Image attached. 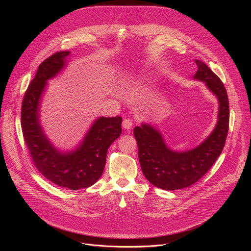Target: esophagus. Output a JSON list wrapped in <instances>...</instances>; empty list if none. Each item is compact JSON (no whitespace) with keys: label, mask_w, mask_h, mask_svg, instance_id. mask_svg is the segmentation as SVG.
Here are the masks:
<instances>
[{"label":"esophagus","mask_w":251,"mask_h":251,"mask_svg":"<svg viewBox=\"0 0 251 251\" xmlns=\"http://www.w3.org/2000/svg\"><path fill=\"white\" fill-rule=\"evenodd\" d=\"M122 126H123V128H124V129L129 130V129H131V128H132V126H133V122H132V120H130V119H124V120H123V122H122Z\"/></svg>","instance_id":"obj_1"}]
</instances>
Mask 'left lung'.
Listing matches in <instances>:
<instances>
[{"label": "left lung", "mask_w": 251, "mask_h": 251, "mask_svg": "<svg viewBox=\"0 0 251 251\" xmlns=\"http://www.w3.org/2000/svg\"><path fill=\"white\" fill-rule=\"evenodd\" d=\"M195 79L205 83L219 100V120L211 134L195 149L176 152L168 148L162 134L149 124L134 128L142 172L155 187L167 191L192 186L220 157L228 132L229 105L226 87L220 77L202 61L196 59Z\"/></svg>", "instance_id": "obj_1"}]
</instances>
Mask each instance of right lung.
Here are the masks:
<instances>
[{"instance_id":"1","label":"right lung","mask_w":251,"mask_h":251,"mask_svg":"<svg viewBox=\"0 0 251 251\" xmlns=\"http://www.w3.org/2000/svg\"><path fill=\"white\" fill-rule=\"evenodd\" d=\"M69 53L55 52L40 64L25 93L21 120L25 145L38 171L59 187L78 190L88 188L99 180L107 151L122 132V118L99 117L75 151L62 153L52 146L41 126V100L48 80L60 73Z\"/></svg>"}]
</instances>
